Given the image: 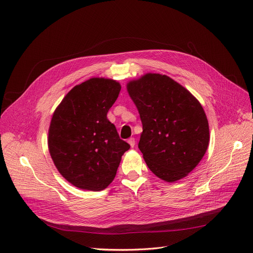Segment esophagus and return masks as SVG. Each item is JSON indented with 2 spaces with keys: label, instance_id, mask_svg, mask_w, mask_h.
<instances>
[{
  "label": "esophagus",
  "instance_id": "esophagus-1",
  "mask_svg": "<svg viewBox=\"0 0 253 253\" xmlns=\"http://www.w3.org/2000/svg\"><path fill=\"white\" fill-rule=\"evenodd\" d=\"M127 142H128V144H129V145H131L132 148H134V147H135V142H136V141H135V138H134V137H131V138H128V139H127Z\"/></svg>",
  "mask_w": 253,
  "mask_h": 253
}]
</instances>
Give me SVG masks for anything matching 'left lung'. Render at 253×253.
Here are the masks:
<instances>
[{
  "label": "left lung",
  "instance_id": "left-lung-1",
  "mask_svg": "<svg viewBox=\"0 0 253 253\" xmlns=\"http://www.w3.org/2000/svg\"><path fill=\"white\" fill-rule=\"evenodd\" d=\"M139 112L138 148L157 177L179 180L200 164L210 134L206 113L190 91L166 75L145 74L126 84Z\"/></svg>",
  "mask_w": 253,
  "mask_h": 253
}]
</instances>
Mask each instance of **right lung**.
<instances>
[{
  "instance_id": "obj_1",
  "label": "right lung",
  "mask_w": 253,
  "mask_h": 253,
  "mask_svg": "<svg viewBox=\"0 0 253 253\" xmlns=\"http://www.w3.org/2000/svg\"><path fill=\"white\" fill-rule=\"evenodd\" d=\"M120 89L113 79L90 78L74 86L53 112L49 154L60 174L79 189H105L129 149L106 117Z\"/></svg>"
}]
</instances>
